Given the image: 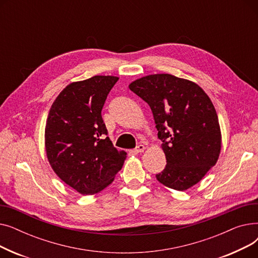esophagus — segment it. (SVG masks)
Returning a JSON list of instances; mask_svg holds the SVG:
<instances>
[{"label":"esophagus","mask_w":258,"mask_h":258,"mask_svg":"<svg viewBox=\"0 0 258 258\" xmlns=\"http://www.w3.org/2000/svg\"><path fill=\"white\" fill-rule=\"evenodd\" d=\"M144 150H145V146L143 144H139L136 148H135L134 152L136 153V154H139V153H143Z\"/></svg>","instance_id":"1"}]
</instances>
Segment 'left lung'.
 <instances>
[{
    "label": "left lung",
    "mask_w": 258,
    "mask_h": 258,
    "mask_svg": "<svg viewBox=\"0 0 258 258\" xmlns=\"http://www.w3.org/2000/svg\"><path fill=\"white\" fill-rule=\"evenodd\" d=\"M130 90L150 105L167 164L157 180L187 190L216 164L222 148L218 114L208 95L191 80L152 74L134 80Z\"/></svg>",
    "instance_id": "left-lung-1"
}]
</instances>
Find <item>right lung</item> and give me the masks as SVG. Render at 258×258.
<instances>
[{
  "mask_svg": "<svg viewBox=\"0 0 258 258\" xmlns=\"http://www.w3.org/2000/svg\"><path fill=\"white\" fill-rule=\"evenodd\" d=\"M119 78L96 75L74 81L60 93L48 114L45 150L57 177L80 195H95L110 185L126 159L113 146L101 117Z\"/></svg>",
  "mask_w": 258,
  "mask_h": 258,
  "instance_id": "1",
  "label": "right lung"
}]
</instances>
